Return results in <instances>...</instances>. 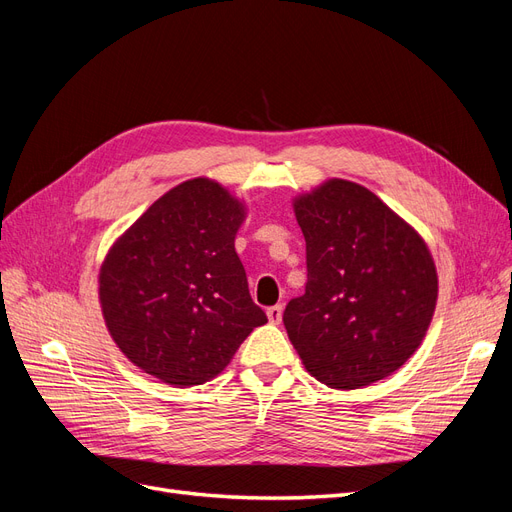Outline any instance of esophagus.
Segmentation results:
<instances>
[{"label": "esophagus", "mask_w": 512, "mask_h": 512, "mask_svg": "<svg viewBox=\"0 0 512 512\" xmlns=\"http://www.w3.org/2000/svg\"><path fill=\"white\" fill-rule=\"evenodd\" d=\"M282 305H271V307H267V318H269V322H273V324H280L282 322Z\"/></svg>", "instance_id": "34e87169"}]
</instances>
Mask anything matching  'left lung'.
Here are the masks:
<instances>
[{"label":"left lung","instance_id":"8db88e82","mask_svg":"<svg viewBox=\"0 0 512 512\" xmlns=\"http://www.w3.org/2000/svg\"><path fill=\"white\" fill-rule=\"evenodd\" d=\"M307 284L284 327L305 369L331 389H359L404 365L438 299L425 241L363 185L331 179L299 198Z\"/></svg>","mask_w":512,"mask_h":512}]
</instances>
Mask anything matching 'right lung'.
Returning <instances> with one entry per match:
<instances>
[{
	"instance_id": "1",
	"label": "right lung",
	"mask_w": 512,
	"mask_h": 512,
	"mask_svg": "<svg viewBox=\"0 0 512 512\" xmlns=\"http://www.w3.org/2000/svg\"><path fill=\"white\" fill-rule=\"evenodd\" d=\"M243 207L192 179L158 198L100 271L106 327L128 359L168 384L215 378L267 314L235 252Z\"/></svg>"
}]
</instances>
